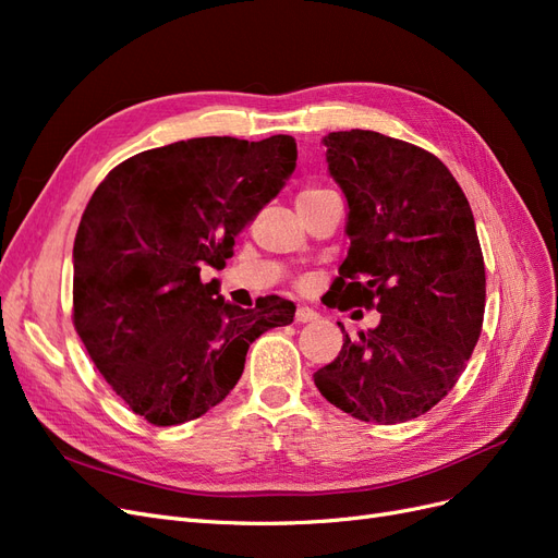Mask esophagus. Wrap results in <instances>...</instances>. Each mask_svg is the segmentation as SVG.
I'll return each mask as SVG.
<instances>
[{"mask_svg":"<svg viewBox=\"0 0 558 558\" xmlns=\"http://www.w3.org/2000/svg\"><path fill=\"white\" fill-rule=\"evenodd\" d=\"M316 318H318V314L314 310H310V307H298V312H295L298 324H314Z\"/></svg>","mask_w":558,"mask_h":558,"instance_id":"esophagus-1","label":"esophagus"}]
</instances>
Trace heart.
<instances>
[{
    "label": "heart",
    "instance_id": "heart-1",
    "mask_svg": "<svg viewBox=\"0 0 558 558\" xmlns=\"http://www.w3.org/2000/svg\"><path fill=\"white\" fill-rule=\"evenodd\" d=\"M318 193H324L320 189H307V191H302L300 195H298V199H302V197H312V195H318Z\"/></svg>",
    "mask_w": 558,
    "mask_h": 558
}]
</instances>
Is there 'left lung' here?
<instances>
[{
    "label": "left lung",
    "instance_id": "1",
    "mask_svg": "<svg viewBox=\"0 0 558 558\" xmlns=\"http://www.w3.org/2000/svg\"><path fill=\"white\" fill-rule=\"evenodd\" d=\"M324 144L351 240L326 305L377 307L381 318L344 335L314 384L351 416L402 424L451 391L480 340L486 277L475 218L461 185L424 148L373 130L330 132Z\"/></svg>",
    "mask_w": 558,
    "mask_h": 558
}]
</instances>
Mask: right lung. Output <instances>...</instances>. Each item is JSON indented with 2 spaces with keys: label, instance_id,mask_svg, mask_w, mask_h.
Masks as SVG:
<instances>
[{
  "label": "right lung",
  "instance_id": "add662e5",
  "mask_svg": "<svg viewBox=\"0 0 558 558\" xmlns=\"http://www.w3.org/2000/svg\"><path fill=\"white\" fill-rule=\"evenodd\" d=\"M295 160L289 134L197 137L128 158L93 193L74 240V326L99 375L148 424L207 414L240 381L248 344L293 324L291 300L242 310L199 272L226 267Z\"/></svg>",
  "mask_w": 558,
  "mask_h": 558
}]
</instances>
